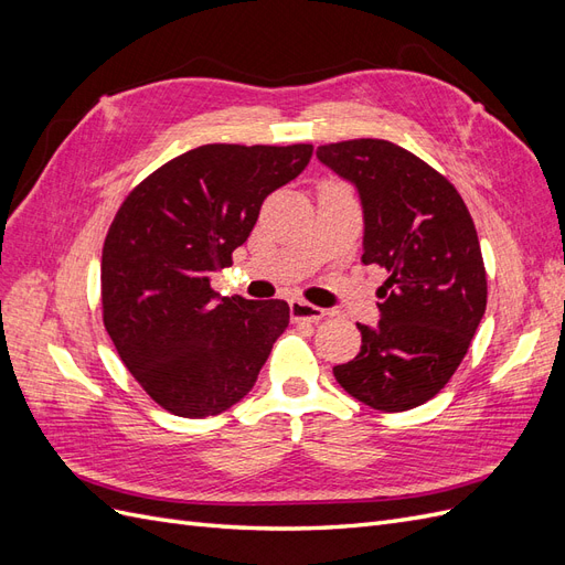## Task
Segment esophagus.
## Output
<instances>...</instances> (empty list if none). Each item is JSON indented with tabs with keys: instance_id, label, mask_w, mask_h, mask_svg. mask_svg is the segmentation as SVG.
<instances>
[{
	"instance_id": "34e87169",
	"label": "esophagus",
	"mask_w": 565,
	"mask_h": 565,
	"mask_svg": "<svg viewBox=\"0 0 565 565\" xmlns=\"http://www.w3.org/2000/svg\"><path fill=\"white\" fill-rule=\"evenodd\" d=\"M289 316H292V320L318 322V320H322L324 316H328V311L320 309V306H313V303H309V301L292 299V301H289Z\"/></svg>"
}]
</instances>
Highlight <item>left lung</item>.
<instances>
[{
  "label": "left lung",
  "mask_w": 565,
  "mask_h": 565,
  "mask_svg": "<svg viewBox=\"0 0 565 565\" xmlns=\"http://www.w3.org/2000/svg\"><path fill=\"white\" fill-rule=\"evenodd\" d=\"M316 158L361 200L363 264L388 270L377 292L380 322H358L361 353L337 365L334 377L382 413L413 409L450 382L486 313L471 214L446 177L391 141L330 143Z\"/></svg>",
  "instance_id": "1"
}]
</instances>
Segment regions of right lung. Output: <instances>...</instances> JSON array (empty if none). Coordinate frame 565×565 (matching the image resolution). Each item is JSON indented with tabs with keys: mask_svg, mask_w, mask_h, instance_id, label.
Returning <instances> with one entry per match:
<instances>
[{
	"mask_svg": "<svg viewBox=\"0 0 565 565\" xmlns=\"http://www.w3.org/2000/svg\"><path fill=\"white\" fill-rule=\"evenodd\" d=\"M313 146L210 143L162 164L119 207L100 259L104 322L134 380L179 417L243 401L289 324L282 299L221 297L212 276Z\"/></svg>",
	"mask_w": 565,
	"mask_h": 565,
	"instance_id": "1",
	"label": "right lung"
}]
</instances>
